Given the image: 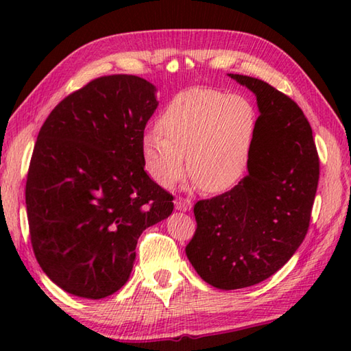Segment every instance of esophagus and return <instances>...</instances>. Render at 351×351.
<instances>
[{"label": "esophagus", "instance_id": "1", "mask_svg": "<svg viewBox=\"0 0 351 351\" xmlns=\"http://www.w3.org/2000/svg\"><path fill=\"white\" fill-rule=\"evenodd\" d=\"M175 207L178 210H190V209H192V199H190V198H178L175 201Z\"/></svg>", "mask_w": 351, "mask_h": 351}]
</instances>
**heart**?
I'll return each mask as SVG.
<instances>
[{"label":"heart","mask_w":351,"mask_h":351,"mask_svg":"<svg viewBox=\"0 0 351 351\" xmlns=\"http://www.w3.org/2000/svg\"><path fill=\"white\" fill-rule=\"evenodd\" d=\"M257 111L241 94L212 88L178 93L165 106L158 128L142 138L145 169L154 181L171 187L187 170L206 192L235 187L251 164L257 138Z\"/></svg>","instance_id":"b5f03b06"}]
</instances>
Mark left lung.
<instances>
[{
	"label": "left lung",
	"instance_id": "8db88e82",
	"mask_svg": "<svg viewBox=\"0 0 351 351\" xmlns=\"http://www.w3.org/2000/svg\"><path fill=\"white\" fill-rule=\"evenodd\" d=\"M260 110L247 175L193 207L190 263L212 287L239 289L271 277L293 257L310 228L319 154L310 122L293 99L255 77L229 74Z\"/></svg>",
	"mask_w": 351,
	"mask_h": 351
}]
</instances>
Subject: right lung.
Instances as JSON below:
<instances>
[{"label":"right lung","instance_id":"right-lung-1","mask_svg":"<svg viewBox=\"0 0 351 351\" xmlns=\"http://www.w3.org/2000/svg\"><path fill=\"white\" fill-rule=\"evenodd\" d=\"M154 91L136 75L97 77L40 128L26 181L29 234L41 269L69 294L121 289L141 234L173 210V195L144 170Z\"/></svg>","mask_w":351,"mask_h":351}]
</instances>
